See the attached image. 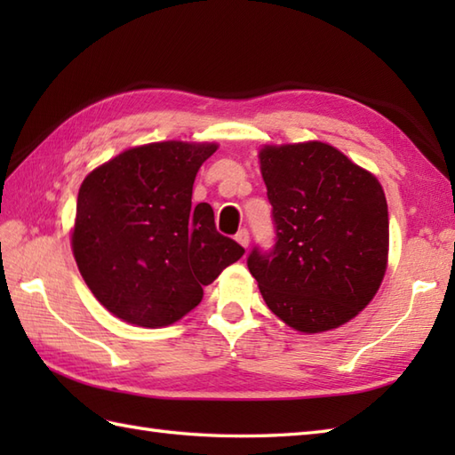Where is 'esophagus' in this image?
<instances>
[{
	"label": "esophagus",
	"instance_id": "34e87169",
	"mask_svg": "<svg viewBox=\"0 0 455 455\" xmlns=\"http://www.w3.org/2000/svg\"><path fill=\"white\" fill-rule=\"evenodd\" d=\"M236 243L240 244V246H244V248H248V244H250V233L246 228H240L238 233H236Z\"/></svg>",
	"mask_w": 455,
	"mask_h": 455
}]
</instances>
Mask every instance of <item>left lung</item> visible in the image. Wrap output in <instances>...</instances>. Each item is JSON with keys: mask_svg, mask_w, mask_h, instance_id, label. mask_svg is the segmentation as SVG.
I'll return each mask as SVG.
<instances>
[{"mask_svg": "<svg viewBox=\"0 0 455 455\" xmlns=\"http://www.w3.org/2000/svg\"><path fill=\"white\" fill-rule=\"evenodd\" d=\"M275 244L248 269L275 316L315 334L352 321L379 289L389 252L381 183L326 142L259 150Z\"/></svg>", "mask_w": 455, "mask_h": 455, "instance_id": "left-lung-1", "label": "left lung"}]
</instances>
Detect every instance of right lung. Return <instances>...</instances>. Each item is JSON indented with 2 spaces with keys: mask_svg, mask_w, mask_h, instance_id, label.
Returning a JSON list of instances; mask_svg holds the SVG:
<instances>
[{
  "mask_svg": "<svg viewBox=\"0 0 455 455\" xmlns=\"http://www.w3.org/2000/svg\"><path fill=\"white\" fill-rule=\"evenodd\" d=\"M217 144L180 140L129 148L84 180L72 250L95 299L124 323L180 321L203 287L244 248L217 233L209 203L191 207L193 181Z\"/></svg>",
  "mask_w": 455,
  "mask_h": 455,
  "instance_id": "right-lung-1",
  "label": "right lung"
}]
</instances>
